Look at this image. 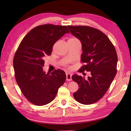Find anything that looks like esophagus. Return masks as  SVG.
<instances>
[{
    "label": "esophagus",
    "mask_w": 131,
    "mask_h": 131,
    "mask_svg": "<svg viewBox=\"0 0 131 131\" xmlns=\"http://www.w3.org/2000/svg\"><path fill=\"white\" fill-rule=\"evenodd\" d=\"M66 81H72V74L69 73H66Z\"/></svg>",
    "instance_id": "34e87169"
}]
</instances>
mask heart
I'll return each mask as SVG.
<instances>
[{"mask_svg": "<svg viewBox=\"0 0 131 131\" xmlns=\"http://www.w3.org/2000/svg\"><path fill=\"white\" fill-rule=\"evenodd\" d=\"M69 40H78V39H77L76 38H70Z\"/></svg>", "mask_w": 131, "mask_h": 131, "instance_id": "obj_1", "label": "heart"}]
</instances>
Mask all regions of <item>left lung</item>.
Returning <instances> with one entry per match:
<instances>
[{
    "instance_id": "1",
    "label": "left lung",
    "mask_w": 131,
    "mask_h": 131,
    "mask_svg": "<svg viewBox=\"0 0 131 131\" xmlns=\"http://www.w3.org/2000/svg\"><path fill=\"white\" fill-rule=\"evenodd\" d=\"M68 27L82 44L81 62L84 65L78 72L84 74L86 70L91 74L87 79L77 74L73 75L72 80L79 87L73 94V97L79 103L91 105L104 96L116 76V50L108 37L97 29L80 25H68Z\"/></svg>"
}]
</instances>
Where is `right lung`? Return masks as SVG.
Masks as SVG:
<instances>
[{"instance_id": "add662e5", "label": "right lung", "mask_w": 131, "mask_h": 131, "mask_svg": "<svg viewBox=\"0 0 131 131\" xmlns=\"http://www.w3.org/2000/svg\"><path fill=\"white\" fill-rule=\"evenodd\" d=\"M69 31L66 26L45 24L30 30L21 41L13 59L15 77L27 100L36 106L52 102L65 83L66 74L61 69L43 72L44 58L50 55L52 46Z\"/></svg>"}]
</instances>
